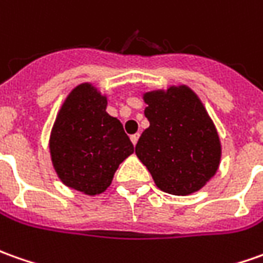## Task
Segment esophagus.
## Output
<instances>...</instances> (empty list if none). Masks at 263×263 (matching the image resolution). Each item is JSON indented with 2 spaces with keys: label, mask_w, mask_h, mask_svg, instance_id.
Returning a JSON list of instances; mask_svg holds the SVG:
<instances>
[{
  "label": "esophagus",
  "mask_w": 263,
  "mask_h": 263,
  "mask_svg": "<svg viewBox=\"0 0 263 263\" xmlns=\"http://www.w3.org/2000/svg\"><path fill=\"white\" fill-rule=\"evenodd\" d=\"M138 138H139V134H134V135H131V141L134 145H137V142H138Z\"/></svg>",
  "instance_id": "1"
}]
</instances>
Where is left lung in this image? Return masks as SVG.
<instances>
[{"instance_id":"left-lung-1","label":"left lung","mask_w":263,"mask_h":263,"mask_svg":"<svg viewBox=\"0 0 263 263\" xmlns=\"http://www.w3.org/2000/svg\"><path fill=\"white\" fill-rule=\"evenodd\" d=\"M144 99L149 126L135 154L160 190L176 196L197 192L220 162V141L206 109L185 86L145 93Z\"/></svg>"}]
</instances>
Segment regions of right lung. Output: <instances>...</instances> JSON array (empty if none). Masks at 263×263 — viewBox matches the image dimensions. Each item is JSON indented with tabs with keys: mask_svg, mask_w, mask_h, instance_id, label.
<instances>
[{
	"mask_svg": "<svg viewBox=\"0 0 263 263\" xmlns=\"http://www.w3.org/2000/svg\"><path fill=\"white\" fill-rule=\"evenodd\" d=\"M50 153L66 185L95 196L108 189L134 145L122 124L106 114V99L90 85H80L57 115Z\"/></svg>",
	"mask_w": 263,
	"mask_h": 263,
	"instance_id": "right-lung-1",
	"label": "right lung"
}]
</instances>
